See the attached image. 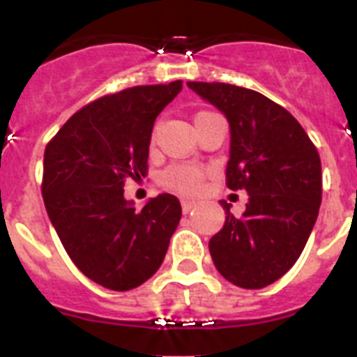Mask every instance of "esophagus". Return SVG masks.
Returning a JSON list of instances; mask_svg holds the SVG:
<instances>
[{"mask_svg": "<svg viewBox=\"0 0 357 357\" xmlns=\"http://www.w3.org/2000/svg\"><path fill=\"white\" fill-rule=\"evenodd\" d=\"M195 206H197V202H193V200H182V211H184V213H189V211L193 209Z\"/></svg>", "mask_w": 357, "mask_h": 357, "instance_id": "obj_1", "label": "esophagus"}]
</instances>
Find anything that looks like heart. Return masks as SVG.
Masks as SVG:
<instances>
[{
	"mask_svg": "<svg viewBox=\"0 0 357 357\" xmlns=\"http://www.w3.org/2000/svg\"><path fill=\"white\" fill-rule=\"evenodd\" d=\"M200 114H206V112H198L197 116ZM204 178H206V169L197 164H175L162 173L160 182L164 188L172 189L175 193L197 195L202 189Z\"/></svg>",
	"mask_w": 357,
	"mask_h": 357,
	"instance_id": "obj_1",
	"label": "heart"
}]
</instances>
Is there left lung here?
I'll return each instance as SVG.
<instances>
[{
	"instance_id": "obj_1",
	"label": "left lung",
	"mask_w": 357,
	"mask_h": 357,
	"mask_svg": "<svg viewBox=\"0 0 357 357\" xmlns=\"http://www.w3.org/2000/svg\"><path fill=\"white\" fill-rule=\"evenodd\" d=\"M188 87L225 114L227 185L248 193L241 218L220 202L225 225L211 238V257L229 282L261 289L296 263L313 230L321 202L320 155L301 123L257 91L220 82Z\"/></svg>"
}]
</instances>
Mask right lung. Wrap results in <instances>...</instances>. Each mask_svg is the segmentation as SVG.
Instances as JSON below:
<instances>
[{
	"label": "right lung",
	"instance_id": "right-lung-1",
	"mask_svg": "<svg viewBox=\"0 0 357 357\" xmlns=\"http://www.w3.org/2000/svg\"><path fill=\"white\" fill-rule=\"evenodd\" d=\"M182 82L107 94L64 123L44 151L43 198L77 268L96 284L128 291L162 264L182 207L173 195L143 209L125 200V181L148 169L151 128Z\"/></svg>",
	"mask_w": 357,
	"mask_h": 357
}]
</instances>
